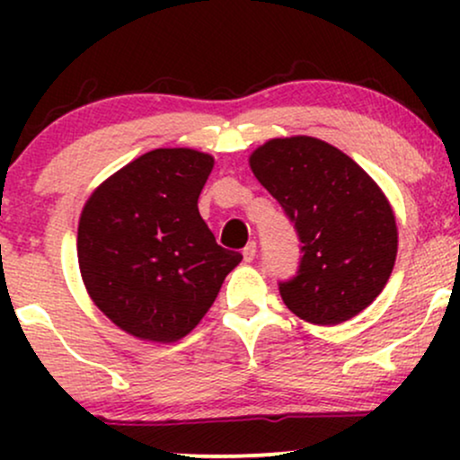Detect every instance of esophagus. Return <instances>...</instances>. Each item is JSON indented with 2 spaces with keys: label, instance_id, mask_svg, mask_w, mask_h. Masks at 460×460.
Here are the masks:
<instances>
[{
  "label": "esophagus",
  "instance_id": "1",
  "mask_svg": "<svg viewBox=\"0 0 460 460\" xmlns=\"http://www.w3.org/2000/svg\"><path fill=\"white\" fill-rule=\"evenodd\" d=\"M242 255H244V261L255 260V255H257V244H255V242H248V244L244 246V251H242Z\"/></svg>",
  "mask_w": 460,
  "mask_h": 460
}]
</instances>
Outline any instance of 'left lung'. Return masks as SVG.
Instances as JSON below:
<instances>
[{
	"label": "left lung",
	"mask_w": 460,
	"mask_h": 460,
	"mask_svg": "<svg viewBox=\"0 0 460 460\" xmlns=\"http://www.w3.org/2000/svg\"><path fill=\"white\" fill-rule=\"evenodd\" d=\"M252 175L283 208L300 240L283 303L311 324H341L374 303L392 277L398 226L372 177L329 142L294 136L252 151Z\"/></svg>",
	"instance_id": "left-lung-1"
}]
</instances>
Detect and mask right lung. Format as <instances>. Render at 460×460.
Here are the masks:
<instances>
[{
    "label": "right lung",
    "instance_id": "1",
    "mask_svg": "<svg viewBox=\"0 0 460 460\" xmlns=\"http://www.w3.org/2000/svg\"><path fill=\"white\" fill-rule=\"evenodd\" d=\"M214 157L155 149L91 194L77 226V260L93 303L145 341L186 337L212 307L242 255L218 246L199 214Z\"/></svg>",
    "mask_w": 460,
    "mask_h": 460
}]
</instances>
